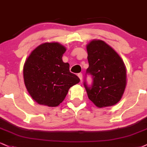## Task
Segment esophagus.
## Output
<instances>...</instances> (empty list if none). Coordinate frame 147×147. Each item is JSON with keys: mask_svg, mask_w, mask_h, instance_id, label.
<instances>
[{"mask_svg": "<svg viewBox=\"0 0 147 147\" xmlns=\"http://www.w3.org/2000/svg\"><path fill=\"white\" fill-rule=\"evenodd\" d=\"M78 77H79V78L80 79L81 81L82 80V79H83V75H82V73H79V74H78Z\"/></svg>", "mask_w": 147, "mask_h": 147, "instance_id": "esophagus-1", "label": "esophagus"}]
</instances>
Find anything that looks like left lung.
<instances>
[{"label":"left lung","instance_id":"1","mask_svg":"<svg viewBox=\"0 0 147 147\" xmlns=\"http://www.w3.org/2000/svg\"><path fill=\"white\" fill-rule=\"evenodd\" d=\"M86 49L89 63L86 72L93 77L92 88L84 82L88 98L98 108L116 105L121 100L127 85L124 61L102 40H91Z\"/></svg>","mask_w":147,"mask_h":147}]
</instances>
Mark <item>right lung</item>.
<instances>
[{"label":"right lung","mask_w":147,"mask_h":147,"mask_svg":"<svg viewBox=\"0 0 147 147\" xmlns=\"http://www.w3.org/2000/svg\"><path fill=\"white\" fill-rule=\"evenodd\" d=\"M64 46L45 42L33 50L23 67V77L31 98L42 105L57 107L64 100L69 89L80 79L69 70L62 56Z\"/></svg>","instance_id":"add662e5"}]
</instances>
